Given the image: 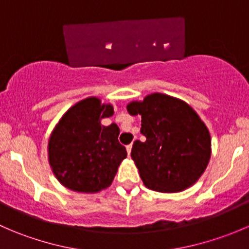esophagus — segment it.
<instances>
[{
  "label": "esophagus",
  "instance_id": "1",
  "mask_svg": "<svg viewBox=\"0 0 249 249\" xmlns=\"http://www.w3.org/2000/svg\"><path fill=\"white\" fill-rule=\"evenodd\" d=\"M131 149H132V143H130V144L126 145V152L129 155H130V153H131Z\"/></svg>",
  "mask_w": 249,
  "mask_h": 249
}]
</instances>
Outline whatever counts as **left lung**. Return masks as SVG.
<instances>
[{"instance_id": "obj_1", "label": "left lung", "mask_w": 249, "mask_h": 249, "mask_svg": "<svg viewBox=\"0 0 249 249\" xmlns=\"http://www.w3.org/2000/svg\"><path fill=\"white\" fill-rule=\"evenodd\" d=\"M126 109L142 119L145 140L135 141L131 158L143 184L160 193L195 184L211 158V135L199 114L187 102L160 92L130 102Z\"/></svg>"}]
</instances>
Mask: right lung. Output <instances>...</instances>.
<instances>
[{
  "label": "right lung",
  "instance_id": "obj_1",
  "mask_svg": "<svg viewBox=\"0 0 249 249\" xmlns=\"http://www.w3.org/2000/svg\"><path fill=\"white\" fill-rule=\"evenodd\" d=\"M113 113L110 104H102L99 97H87L67 109L55 125L48 142V160L64 187L89 194L112 184L127 155L118 141V125L101 124V119Z\"/></svg>",
  "mask_w": 249,
  "mask_h": 249
}]
</instances>
